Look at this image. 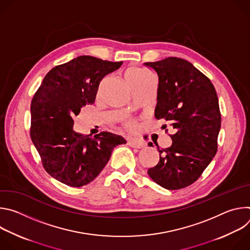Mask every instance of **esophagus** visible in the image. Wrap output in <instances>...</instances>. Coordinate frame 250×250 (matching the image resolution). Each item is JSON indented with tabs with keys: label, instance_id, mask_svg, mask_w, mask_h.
Instances as JSON below:
<instances>
[{
	"label": "esophagus",
	"instance_id": "34e87169",
	"mask_svg": "<svg viewBox=\"0 0 250 250\" xmlns=\"http://www.w3.org/2000/svg\"><path fill=\"white\" fill-rule=\"evenodd\" d=\"M127 145L134 148H141L145 146V142L138 138H127Z\"/></svg>",
	"mask_w": 250,
	"mask_h": 250
}]
</instances>
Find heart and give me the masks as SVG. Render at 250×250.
I'll use <instances>...</instances> for the list:
<instances>
[{
  "label": "heart",
  "mask_w": 250,
  "mask_h": 250,
  "mask_svg": "<svg viewBox=\"0 0 250 250\" xmlns=\"http://www.w3.org/2000/svg\"><path fill=\"white\" fill-rule=\"evenodd\" d=\"M151 76H152L151 73H149L148 71H146L145 69H141V68H138V67H131L127 70V72L125 74V79H126L127 83L130 86H132L134 84L140 83L142 81L148 79ZM125 125L126 128H129V129H132L135 126V125L132 121L125 122Z\"/></svg>",
  "instance_id": "1"
}]
</instances>
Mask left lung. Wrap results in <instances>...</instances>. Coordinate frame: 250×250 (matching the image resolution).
<instances>
[{"mask_svg": "<svg viewBox=\"0 0 250 250\" xmlns=\"http://www.w3.org/2000/svg\"><path fill=\"white\" fill-rule=\"evenodd\" d=\"M145 64L158 75L155 118L175 130L170 134L172 146L158 150L159 162L147 173L161 187L179 190L196 182L218 151V95L210 80L185 59L168 57Z\"/></svg>", "mask_w": 250, "mask_h": 250, "instance_id": "1", "label": "left lung"}]
</instances>
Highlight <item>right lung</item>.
Here are the masks:
<instances>
[{
  "label": "right lung",
  "instance_id": "1",
  "mask_svg": "<svg viewBox=\"0 0 250 250\" xmlns=\"http://www.w3.org/2000/svg\"><path fill=\"white\" fill-rule=\"evenodd\" d=\"M123 62L82 55L52 68L30 104V138L43 168L54 179L71 187L89 184L110 160L124 137L102 131L93 137L77 133L74 118L94 104L102 79Z\"/></svg>",
  "mask_w": 250,
  "mask_h": 250
}]
</instances>
